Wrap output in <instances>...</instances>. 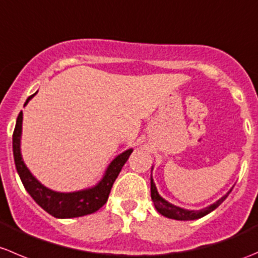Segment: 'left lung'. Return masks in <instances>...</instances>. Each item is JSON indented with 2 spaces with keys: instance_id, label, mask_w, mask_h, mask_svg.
I'll list each match as a JSON object with an SVG mask.
<instances>
[{
  "instance_id": "1",
  "label": "left lung",
  "mask_w": 258,
  "mask_h": 258,
  "mask_svg": "<svg viewBox=\"0 0 258 258\" xmlns=\"http://www.w3.org/2000/svg\"><path fill=\"white\" fill-rule=\"evenodd\" d=\"M229 192H231V190H229ZM229 192L227 193L224 197H222L221 200L217 201L216 203L211 205L210 207H206L201 211H188V210H183V208L180 207H177V206L170 205L169 202L163 200V198L159 196V193H158L157 187H155L153 179H150V195H152V201L153 203H154L158 212H159L160 215L168 217V218L178 219V221H192V219H198L201 218V217L208 215V213H211L212 211H215L216 208L218 207L224 200H226L227 196L229 195Z\"/></svg>"
}]
</instances>
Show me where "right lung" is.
<instances>
[{
  "label": "right lung",
  "mask_w": 258,
  "mask_h": 258,
  "mask_svg": "<svg viewBox=\"0 0 258 258\" xmlns=\"http://www.w3.org/2000/svg\"><path fill=\"white\" fill-rule=\"evenodd\" d=\"M36 94V93H35ZM34 94V95H35ZM34 95L29 96L25 103L26 105L30 99ZM22 129V111L19 114L15 126L14 135H12V149H14V159L16 164L17 173H19L21 182L25 189L34 198L35 202L43 208L51 216L56 218H74L96 212L99 208L103 207L108 201L110 195L111 187L115 182L116 177L120 173L121 168L125 164L133 149H128L115 158L109 165L103 179L94 188L80 190L73 193H58L43 187L41 183L30 173L27 167L22 160L21 152H20V138H21Z\"/></svg>",
  "instance_id": "obj_1"
}]
</instances>
